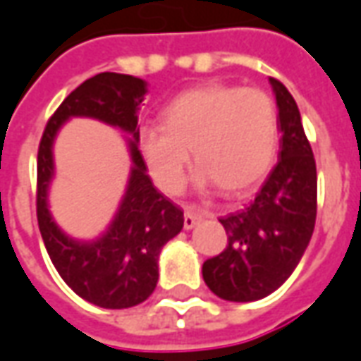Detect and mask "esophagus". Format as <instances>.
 <instances>
[{"label":"esophagus","mask_w":361,"mask_h":361,"mask_svg":"<svg viewBox=\"0 0 361 361\" xmlns=\"http://www.w3.org/2000/svg\"><path fill=\"white\" fill-rule=\"evenodd\" d=\"M206 216V212L200 208H196V206H186L185 209V229H192L198 221H200L202 217Z\"/></svg>","instance_id":"obj_1"}]
</instances>
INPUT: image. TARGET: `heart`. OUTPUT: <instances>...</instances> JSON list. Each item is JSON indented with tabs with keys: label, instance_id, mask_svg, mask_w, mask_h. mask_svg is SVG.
<instances>
[{
	"label": "heart",
	"instance_id": "obj_1",
	"mask_svg": "<svg viewBox=\"0 0 361 361\" xmlns=\"http://www.w3.org/2000/svg\"><path fill=\"white\" fill-rule=\"evenodd\" d=\"M153 180L163 192H178L192 149L202 185L216 183L224 192L257 185L274 163L278 111L258 87L204 83L176 94L161 111V124L137 134Z\"/></svg>",
	"mask_w": 361,
	"mask_h": 361
}]
</instances>
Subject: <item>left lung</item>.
<instances>
[{
	"mask_svg": "<svg viewBox=\"0 0 361 361\" xmlns=\"http://www.w3.org/2000/svg\"><path fill=\"white\" fill-rule=\"evenodd\" d=\"M282 132L278 163L247 208L219 217L227 245L202 267L217 298L257 301L278 290L307 249L317 219V165L301 114L282 81L270 78Z\"/></svg>",
	"mask_w": 361,
	"mask_h": 361,
	"instance_id": "left-lung-1",
	"label": "left lung"
}]
</instances>
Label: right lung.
I'll return each instance as SVG.
<instances>
[{
	"mask_svg": "<svg viewBox=\"0 0 361 361\" xmlns=\"http://www.w3.org/2000/svg\"><path fill=\"white\" fill-rule=\"evenodd\" d=\"M147 93L144 79L122 73H97L73 89L46 122L37 157L38 229L52 264L71 290L104 309L134 307L149 298L159 278V252L185 224L183 209L153 186L137 149V109ZM70 116H91L133 134L135 167L119 214L109 231L94 243L66 238L51 221L45 188L53 174L51 142Z\"/></svg>",
	"mask_w": 361,
	"mask_h": 361,
	"instance_id": "right-lung-1",
	"label": "right lung"
}]
</instances>
